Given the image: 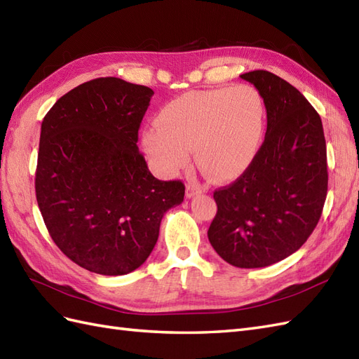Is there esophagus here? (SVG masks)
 Segmentation results:
<instances>
[{
  "mask_svg": "<svg viewBox=\"0 0 359 359\" xmlns=\"http://www.w3.org/2000/svg\"><path fill=\"white\" fill-rule=\"evenodd\" d=\"M200 192H201V189L197 185H194V183H188V185H187V197L188 198L200 194Z\"/></svg>",
  "mask_w": 359,
  "mask_h": 359,
  "instance_id": "esophagus-1",
  "label": "esophagus"
}]
</instances>
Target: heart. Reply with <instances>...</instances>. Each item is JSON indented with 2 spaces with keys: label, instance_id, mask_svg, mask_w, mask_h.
<instances>
[{
  "label": "heart",
  "instance_id": "heart-1",
  "mask_svg": "<svg viewBox=\"0 0 359 359\" xmlns=\"http://www.w3.org/2000/svg\"><path fill=\"white\" fill-rule=\"evenodd\" d=\"M156 128L144 133L147 154L161 172L171 176L191 159L210 179L229 182L250 168L267 124V106L250 85L191 90L165 103Z\"/></svg>",
  "mask_w": 359,
  "mask_h": 359
}]
</instances>
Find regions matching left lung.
<instances>
[{
    "instance_id": "left-lung-1",
    "label": "left lung",
    "mask_w": 359,
    "mask_h": 359,
    "mask_svg": "<svg viewBox=\"0 0 359 359\" xmlns=\"http://www.w3.org/2000/svg\"><path fill=\"white\" fill-rule=\"evenodd\" d=\"M240 77L262 94L267 132L250 168L214 192L208 238L226 262L261 269L297 252L316 229L327 194L326 141L317 110L288 81L264 69Z\"/></svg>"
}]
</instances>
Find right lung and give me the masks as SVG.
I'll return each instance as SVG.
<instances>
[{
    "instance_id": "add662e5",
    "label": "right lung",
    "mask_w": 359,
    "mask_h": 359,
    "mask_svg": "<svg viewBox=\"0 0 359 359\" xmlns=\"http://www.w3.org/2000/svg\"><path fill=\"white\" fill-rule=\"evenodd\" d=\"M153 94L101 77L60 97L42 121L36 200L53 241L92 273L141 267L185 196L180 180L153 176L136 145Z\"/></svg>"
}]
</instances>
